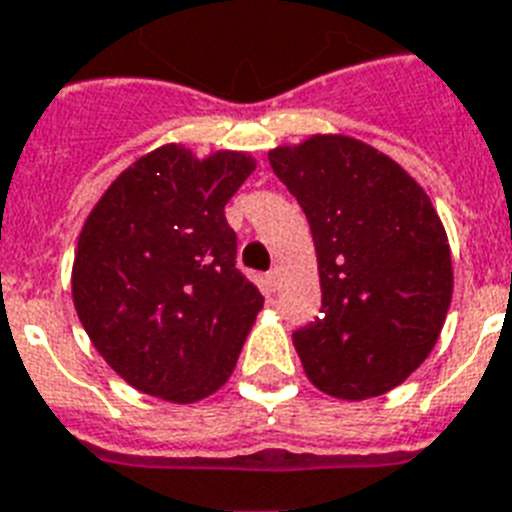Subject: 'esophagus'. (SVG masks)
<instances>
[{
    "instance_id": "obj_1",
    "label": "esophagus",
    "mask_w": 512,
    "mask_h": 512,
    "mask_svg": "<svg viewBox=\"0 0 512 512\" xmlns=\"http://www.w3.org/2000/svg\"><path fill=\"white\" fill-rule=\"evenodd\" d=\"M266 282H269V287H272V290H277V287H280V269L266 272Z\"/></svg>"
}]
</instances>
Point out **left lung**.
I'll list each match as a JSON object with an SVG mask.
<instances>
[{"label":"left lung","mask_w":512,"mask_h":512,"mask_svg":"<svg viewBox=\"0 0 512 512\" xmlns=\"http://www.w3.org/2000/svg\"><path fill=\"white\" fill-rule=\"evenodd\" d=\"M269 164L316 246L322 316L293 335L306 377L340 400L390 392L432 353L453 298L432 201L398 162L350 135L277 146Z\"/></svg>","instance_id":"8db88e82"}]
</instances>
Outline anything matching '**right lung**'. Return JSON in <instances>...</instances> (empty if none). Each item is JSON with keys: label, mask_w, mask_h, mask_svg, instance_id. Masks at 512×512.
I'll use <instances>...</instances> for the list:
<instances>
[{"label": "right lung", "mask_w": 512, "mask_h": 512, "mask_svg": "<svg viewBox=\"0 0 512 512\" xmlns=\"http://www.w3.org/2000/svg\"><path fill=\"white\" fill-rule=\"evenodd\" d=\"M256 170L243 151L206 159L159 146L91 209L73 261V303L99 356L130 387L170 403L209 398L230 379L264 298L235 269L225 219Z\"/></svg>", "instance_id": "obj_1"}]
</instances>
